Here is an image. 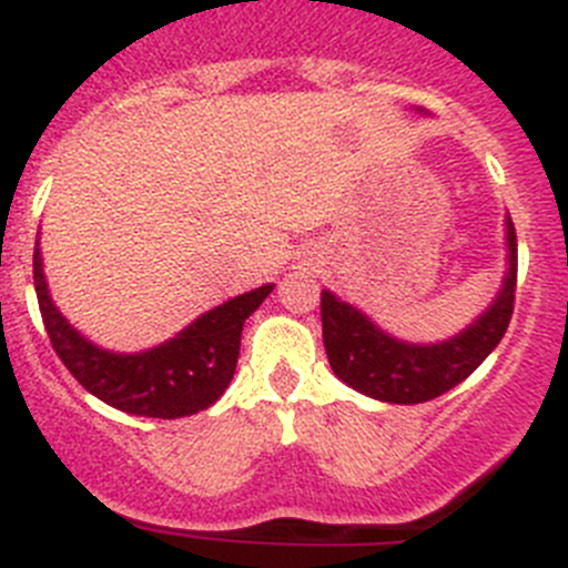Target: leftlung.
I'll list each match as a JSON object with an SVG mask.
<instances>
[{"mask_svg": "<svg viewBox=\"0 0 568 568\" xmlns=\"http://www.w3.org/2000/svg\"><path fill=\"white\" fill-rule=\"evenodd\" d=\"M508 268L491 305L466 329L436 344H410L379 329L355 305L322 291V335L335 377L349 388L390 402L418 405L464 383L503 341L516 300V230L505 216Z\"/></svg>", "mask_w": 568, "mask_h": 568, "instance_id": "left-lung-1", "label": "left lung"}]
</instances>
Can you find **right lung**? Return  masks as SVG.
I'll return each instance as SVG.
<instances>
[{"instance_id":"1","label":"right lung","mask_w":568,"mask_h":568,"mask_svg":"<svg viewBox=\"0 0 568 568\" xmlns=\"http://www.w3.org/2000/svg\"><path fill=\"white\" fill-rule=\"evenodd\" d=\"M32 280L52 349L77 383L110 407L150 418L194 416L224 394L239 363L244 322L274 288L268 283L233 296L152 349L110 352L71 327L69 318L54 307L38 244Z\"/></svg>"}]
</instances>
